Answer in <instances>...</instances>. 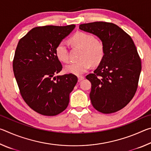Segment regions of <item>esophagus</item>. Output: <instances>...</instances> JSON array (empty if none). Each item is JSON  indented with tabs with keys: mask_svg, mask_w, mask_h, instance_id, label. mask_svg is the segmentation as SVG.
I'll return each instance as SVG.
<instances>
[{
	"mask_svg": "<svg viewBox=\"0 0 151 151\" xmlns=\"http://www.w3.org/2000/svg\"><path fill=\"white\" fill-rule=\"evenodd\" d=\"M84 78H85V77H84V76H78V81L79 82L81 81H83Z\"/></svg>",
	"mask_w": 151,
	"mask_h": 151,
	"instance_id": "1",
	"label": "esophagus"
}]
</instances>
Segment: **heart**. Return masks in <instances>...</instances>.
<instances>
[{"label": "heart", "mask_w": 151, "mask_h": 151, "mask_svg": "<svg viewBox=\"0 0 151 151\" xmlns=\"http://www.w3.org/2000/svg\"><path fill=\"white\" fill-rule=\"evenodd\" d=\"M70 40L73 45L82 49L80 55L81 60L66 65L65 71L66 73L81 75L86 73L92 65H99L103 60L104 47L93 35L80 32L74 35ZM55 52L57 58L62 62L66 63L69 60L68 44L65 40H62L57 45Z\"/></svg>", "instance_id": "b5f03b06"}]
</instances>
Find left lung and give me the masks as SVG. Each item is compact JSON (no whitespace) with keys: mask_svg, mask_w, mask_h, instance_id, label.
Instances as JSON below:
<instances>
[{"mask_svg":"<svg viewBox=\"0 0 151 151\" xmlns=\"http://www.w3.org/2000/svg\"><path fill=\"white\" fill-rule=\"evenodd\" d=\"M79 29L96 36L104 47L103 60L94 73L86 76L91 83V103L102 113L118 111L133 98L141 72V61L133 40L111 22L83 24Z\"/></svg>","mask_w":151,"mask_h":151,"instance_id":"obj_1","label":"left lung"}]
</instances>
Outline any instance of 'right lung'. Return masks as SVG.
Listing matches in <instances>:
<instances>
[{
	"instance_id": "add662e5",
	"label": "right lung",
	"mask_w": 151,
	"mask_h": 151,
	"mask_svg": "<svg viewBox=\"0 0 151 151\" xmlns=\"http://www.w3.org/2000/svg\"><path fill=\"white\" fill-rule=\"evenodd\" d=\"M75 28V24L35 27L18 43L12 65L15 78L24 101L42 115L65 111L78 81L73 74L55 76L63 68L55 48Z\"/></svg>"
}]
</instances>
